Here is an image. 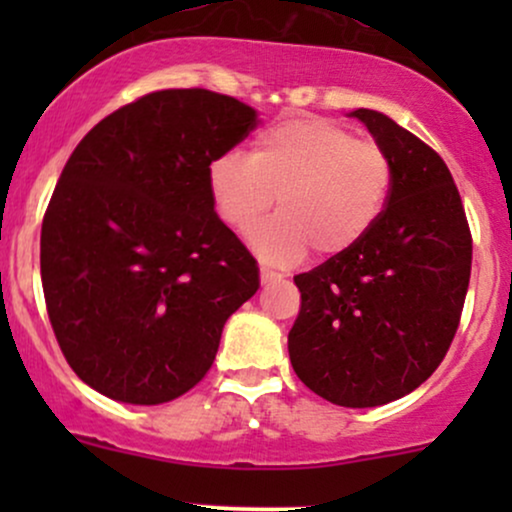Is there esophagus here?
<instances>
[{
    "mask_svg": "<svg viewBox=\"0 0 512 512\" xmlns=\"http://www.w3.org/2000/svg\"><path fill=\"white\" fill-rule=\"evenodd\" d=\"M260 279H262V284H272V281H276V279H281V274L279 272H274V269H269V267H260Z\"/></svg>",
    "mask_w": 512,
    "mask_h": 512,
    "instance_id": "34e87169",
    "label": "esophagus"
}]
</instances>
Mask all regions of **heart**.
Segmentation results:
<instances>
[{"label": "heart", "instance_id": "heart-1", "mask_svg": "<svg viewBox=\"0 0 512 512\" xmlns=\"http://www.w3.org/2000/svg\"><path fill=\"white\" fill-rule=\"evenodd\" d=\"M390 156L325 117H289L252 139L250 156L228 151L209 163V192L236 231L281 211L250 233L262 260L296 264L315 248L337 257L383 219L392 192Z\"/></svg>", "mask_w": 512, "mask_h": 512}]
</instances>
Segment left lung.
<instances>
[{
  "label": "left lung",
  "instance_id": "8db88e82",
  "mask_svg": "<svg viewBox=\"0 0 512 512\" xmlns=\"http://www.w3.org/2000/svg\"><path fill=\"white\" fill-rule=\"evenodd\" d=\"M351 115L390 156L392 192L356 248L293 276L301 310L289 356L315 395L363 409L409 395L448 354L472 272V233L431 146L383 113Z\"/></svg>",
  "mask_w": 512,
  "mask_h": 512
}]
</instances>
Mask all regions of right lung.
Here are the masks:
<instances>
[{
  "label": "right lung",
  "mask_w": 512,
  "mask_h": 512,
  "mask_svg": "<svg viewBox=\"0 0 512 512\" xmlns=\"http://www.w3.org/2000/svg\"><path fill=\"white\" fill-rule=\"evenodd\" d=\"M255 127L236 98L166 88L103 117L69 156L43 219L40 276L64 358L101 395H185L260 289L255 257L209 192V163Z\"/></svg>",
  "instance_id": "1"
}]
</instances>
